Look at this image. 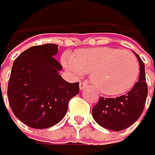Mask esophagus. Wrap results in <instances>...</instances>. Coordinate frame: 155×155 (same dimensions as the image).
Returning <instances> with one entry per match:
<instances>
[{
  "label": "esophagus",
  "mask_w": 155,
  "mask_h": 155,
  "mask_svg": "<svg viewBox=\"0 0 155 155\" xmlns=\"http://www.w3.org/2000/svg\"><path fill=\"white\" fill-rule=\"evenodd\" d=\"M87 85H88V82H87V81H81V82H79V89L82 90V89H84V88H85Z\"/></svg>",
  "instance_id": "esophagus-1"
}]
</instances>
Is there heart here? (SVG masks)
Wrapping results in <instances>:
<instances>
[{"instance_id": "b5f03b06", "label": "heart", "mask_w": 155, "mask_h": 155, "mask_svg": "<svg viewBox=\"0 0 155 155\" xmlns=\"http://www.w3.org/2000/svg\"><path fill=\"white\" fill-rule=\"evenodd\" d=\"M62 64L74 77L90 73L93 85L102 94L119 95L135 85L140 65L133 52L102 46L65 54Z\"/></svg>"}]
</instances>
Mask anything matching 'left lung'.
<instances>
[{
	"label": "left lung",
	"instance_id": "left-lung-1",
	"mask_svg": "<svg viewBox=\"0 0 155 155\" xmlns=\"http://www.w3.org/2000/svg\"><path fill=\"white\" fill-rule=\"evenodd\" d=\"M136 56L140 64V74L132 89L119 97H101L92 109L95 121L109 130L121 131L128 128L141 117L144 110L147 96L145 64L140 56L138 54Z\"/></svg>",
	"mask_w": 155,
	"mask_h": 155
}]
</instances>
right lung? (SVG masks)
Returning <instances> with one entry per match:
<instances>
[{
	"label": "right lung",
	"mask_w": 155,
	"mask_h": 155,
	"mask_svg": "<svg viewBox=\"0 0 155 155\" xmlns=\"http://www.w3.org/2000/svg\"><path fill=\"white\" fill-rule=\"evenodd\" d=\"M58 45L32 46L15 59L8 86L14 115L28 126L45 129L62 120L70 100L79 92L78 82L62 78V66L54 58Z\"/></svg>",
	"instance_id": "add662e5"
}]
</instances>
